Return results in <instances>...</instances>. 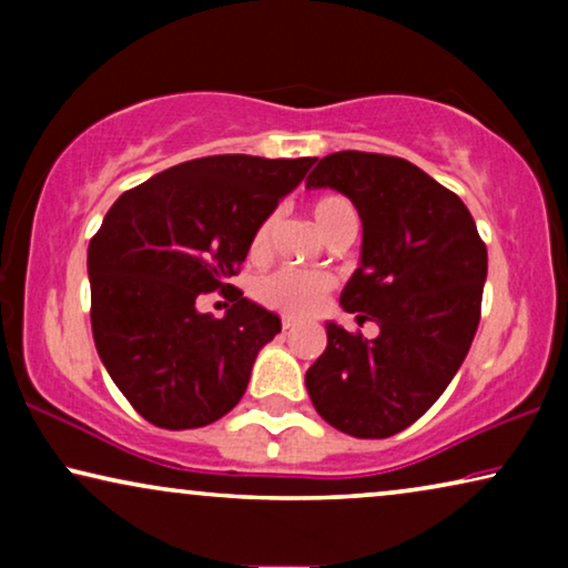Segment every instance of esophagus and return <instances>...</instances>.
I'll use <instances>...</instances> for the list:
<instances>
[{
    "mask_svg": "<svg viewBox=\"0 0 568 568\" xmlns=\"http://www.w3.org/2000/svg\"><path fill=\"white\" fill-rule=\"evenodd\" d=\"M282 325H284V331H290V328H294V325H297V317H294V315H284V317H282Z\"/></svg>",
    "mask_w": 568,
    "mask_h": 568,
    "instance_id": "obj_1",
    "label": "esophagus"
}]
</instances>
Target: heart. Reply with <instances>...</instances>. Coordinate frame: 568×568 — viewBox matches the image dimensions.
I'll use <instances>...</instances> for the list:
<instances>
[{"label": "heart", "mask_w": 568, "mask_h": 568, "mask_svg": "<svg viewBox=\"0 0 568 568\" xmlns=\"http://www.w3.org/2000/svg\"><path fill=\"white\" fill-rule=\"evenodd\" d=\"M310 212H313V220L323 235L338 220H344V216H356L354 206L341 196L315 199L313 206H310ZM268 232H271V220H266L258 230H255V235H253L255 253L266 247ZM328 290H331V278L325 274H310V271L284 268V271H276V274H271V276H263L261 282L255 284V297H258L263 305L282 310V313L302 315V313H310V310H315L317 302L328 294Z\"/></svg>", "instance_id": "obj_1"}]
</instances>
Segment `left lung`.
Returning <instances> with one entry per match:
<instances>
[{
  "label": "left lung",
  "instance_id": "obj_1",
  "mask_svg": "<svg viewBox=\"0 0 568 568\" xmlns=\"http://www.w3.org/2000/svg\"><path fill=\"white\" fill-rule=\"evenodd\" d=\"M305 185L344 193L359 212V268L341 307L379 325L362 338L325 321L328 346L305 375L310 400L338 432L393 437L434 406L468 356L486 245L468 206L408 160L333 152Z\"/></svg>",
  "mask_w": 568,
  "mask_h": 568
}]
</instances>
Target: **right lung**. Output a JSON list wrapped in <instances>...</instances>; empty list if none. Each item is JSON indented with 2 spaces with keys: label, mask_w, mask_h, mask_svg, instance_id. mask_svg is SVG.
I'll list each match as a JSON object with an SVG mask.
<instances>
[{
  "label": "right lung",
  "mask_w": 568,
  "mask_h": 568,
  "mask_svg": "<svg viewBox=\"0 0 568 568\" xmlns=\"http://www.w3.org/2000/svg\"><path fill=\"white\" fill-rule=\"evenodd\" d=\"M315 158L216 154L123 193L88 247L92 338L115 387L162 429H199L243 398L282 317L230 290L255 230ZM222 288L224 318L195 300Z\"/></svg>",
  "instance_id": "obj_1"
}]
</instances>
